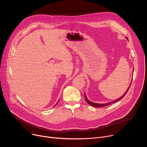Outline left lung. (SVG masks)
<instances>
[{
  "label": "left lung",
  "mask_w": 147,
  "mask_h": 147,
  "mask_svg": "<svg viewBox=\"0 0 147 147\" xmlns=\"http://www.w3.org/2000/svg\"><path fill=\"white\" fill-rule=\"evenodd\" d=\"M130 86L129 87V88H128V89L127 90V91L125 92V94L123 95L121 98H119V99H117V100H115V101H114L113 102H109V103H107V104H96V103H94V102H90V101H89V100L87 99V98H86V95H85V94H84V96H85V100H86V101L89 104V105H90L91 106H92V107H104V106H107V105H110V104H112V103H114V102H117V101H120V100L121 99H122L123 97L125 96V95L127 94V91H128V90L129 89V88H130Z\"/></svg>",
  "instance_id": "8db88e82"
}]
</instances>
